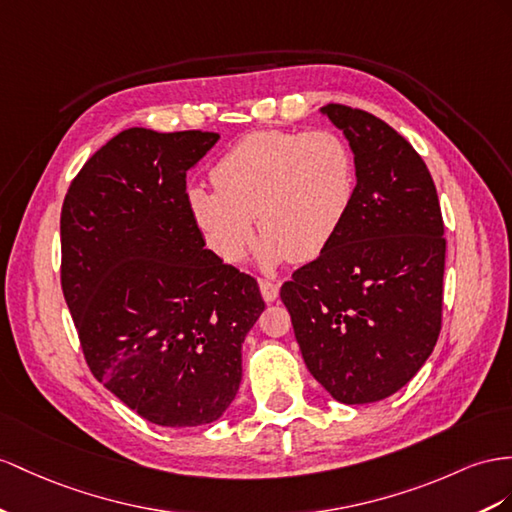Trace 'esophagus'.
Returning <instances> with one entry per match:
<instances>
[{
	"label": "esophagus",
	"instance_id": "obj_1",
	"mask_svg": "<svg viewBox=\"0 0 512 512\" xmlns=\"http://www.w3.org/2000/svg\"><path fill=\"white\" fill-rule=\"evenodd\" d=\"M259 290H261V296H264L266 303H274V300L279 298V283L268 281V279H261L259 281Z\"/></svg>",
	"mask_w": 512,
	"mask_h": 512
}]
</instances>
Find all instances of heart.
Segmentation results:
<instances>
[{"label":"heart","instance_id":"b5f03b06","mask_svg":"<svg viewBox=\"0 0 512 512\" xmlns=\"http://www.w3.org/2000/svg\"><path fill=\"white\" fill-rule=\"evenodd\" d=\"M216 188L186 190L188 212L207 246L240 264L253 246L258 218L261 266L311 261L342 229L357 192L355 157L333 131H253L220 157Z\"/></svg>","mask_w":512,"mask_h":512}]
</instances>
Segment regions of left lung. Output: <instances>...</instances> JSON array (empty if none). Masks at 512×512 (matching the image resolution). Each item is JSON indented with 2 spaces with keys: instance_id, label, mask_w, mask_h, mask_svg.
I'll return each mask as SVG.
<instances>
[{
  "instance_id": "left-lung-1",
  "label": "left lung",
  "mask_w": 512,
  "mask_h": 512,
  "mask_svg": "<svg viewBox=\"0 0 512 512\" xmlns=\"http://www.w3.org/2000/svg\"><path fill=\"white\" fill-rule=\"evenodd\" d=\"M350 144L357 192L335 240L292 274L281 300L311 376L337 402L402 389L441 331L445 240L422 157L374 114L320 108Z\"/></svg>"
}]
</instances>
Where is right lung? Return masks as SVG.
<instances>
[{
  "label": "right lung",
  "mask_w": 512,
  "mask_h": 512,
  "mask_svg": "<svg viewBox=\"0 0 512 512\" xmlns=\"http://www.w3.org/2000/svg\"><path fill=\"white\" fill-rule=\"evenodd\" d=\"M218 140L129 127L90 157L62 205V292L88 368L157 426L222 417L266 309L257 281L205 248L188 212V170Z\"/></svg>",
  "instance_id": "add662e5"
}]
</instances>
